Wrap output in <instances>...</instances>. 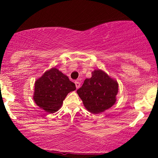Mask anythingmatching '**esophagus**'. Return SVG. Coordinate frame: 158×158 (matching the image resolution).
Segmentation results:
<instances>
[{
  "mask_svg": "<svg viewBox=\"0 0 158 158\" xmlns=\"http://www.w3.org/2000/svg\"><path fill=\"white\" fill-rule=\"evenodd\" d=\"M75 85H76V87H77V89L79 88V87H80V82H79V81H75Z\"/></svg>",
  "mask_w": 158,
  "mask_h": 158,
  "instance_id": "1",
  "label": "esophagus"
}]
</instances>
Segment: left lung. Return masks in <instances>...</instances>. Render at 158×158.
I'll list each match as a JSON object with an SVG mask.
<instances>
[{
	"mask_svg": "<svg viewBox=\"0 0 158 158\" xmlns=\"http://www.w3.org/2000/svg\"><path fill=\"white\" fill-rule=\"evenodd\" d=\"M92 77L84 81L77 94L85 108L94 114L108 109L116 102L118 84L101 70L92 72Z\"/></svg>",
	"mask_w": 158,
	"mask_h": 158,
	"instance_id": "8db88e82",
	"label": "left lung"
}]
</instances>
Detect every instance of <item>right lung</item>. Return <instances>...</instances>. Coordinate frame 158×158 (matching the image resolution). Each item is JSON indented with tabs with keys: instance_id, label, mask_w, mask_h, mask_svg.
<instances>
[{
	"instance_id": "right-lung-1",
	"label": "right lung",
	"mask_w": 158,
	"mask_h": 158,
	"mask_svg": "<svg viewBox=\"0 0 158 158\" xmlns=\"http://www.w3.org/2000/svg\"><path fill=\"white\" fill-rule=\"evenodd\" d=\"M76 90V85L58 69L52 68L35 83L33 99L38 106L48 113L57 111L68 93Z\"/></svg>"
}]
</instances>
